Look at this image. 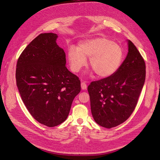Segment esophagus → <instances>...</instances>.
Listing matches in <instances>:
<instances>
[{"label": "esophagus", "instance_id": "esophagus-1", "mask_svg": "<svg viewBox=\"0 0 160 160\" xmlns=\"http://www.w3.org/2000/svg\"><path fill=\"white\" fill-rule=\"evenodd\" d=\"M87 83L85 82H82L81 83V87H82V90H85L87 88Z\"/></svg>", "mask_w": 160, "mask_h": 160}]
</instances>
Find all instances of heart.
Wrapping results in <instances>:
<instances>
[{
	"label": "heart",
	"mask_w": 160,
	"mask_h": 160,
	"mask_svg": "<svg viewBox=\"0 0 160 160\" xmlns=\"http://www.w3.org/2000/svg\"><path fill=\"white\" fill-rule=\"evenodd\" d=\"M87 58L96 75L106 78L118 71L123 62V52L119 44L105 37L85 40L78 43L77 49H68V59L75 73L85 66Z\"/></svg>",
	"instance_id": "heart-1"
}]
</instances>
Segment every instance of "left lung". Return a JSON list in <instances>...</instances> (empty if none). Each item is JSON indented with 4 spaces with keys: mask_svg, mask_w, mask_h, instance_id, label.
<instances>
[{
    "mask_svg": "<svg viewBox=\"0 0 160 160\" xmlns=\"http://www.w3.org/2000/svg\"><path fill=\"white\" fill-rule=\"evenodd\" d=\"M128 52L118 71L88 86L92 115L99 125L111 128L125 122L134 111L146 78V63L128 40Z\"/></svg>",
    "mask_w": 160,
    "mask_h": 160,
    "instance_id": "1",
    "label": "left lung"
}]
</instances>
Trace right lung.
<instances>
[{
	"label": "right lung",
	"mask_w": 160,
	"mask_h": 160,
	"mask_svg": "<svg viewBox=\"0 0 160 160\" xmlns=\"http://www.w3.org/2000/svg\"><path fill=\"white\" fill-rule=\"evenodd\" d=\"M58 35L41 33L20 54L16 79L22 101L30 115L49 127L66 120L81 90L79 78L66 66V54Z\"/></svg>",
	"instance_id": "add662e5"
}]
</instances>
